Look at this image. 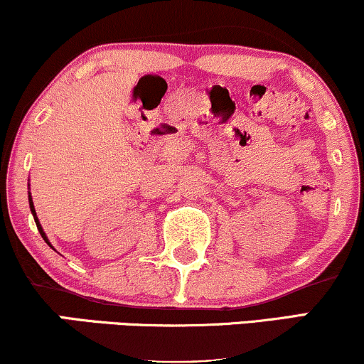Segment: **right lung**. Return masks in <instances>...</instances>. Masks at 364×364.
I'll return each mask as SVG.
<instances>
[{
  "mask_svg": "<svg viewBox=\"0 0 364 364\" xmlns=\"http://www.w3.org/2000/svg\"><path fill=\"white\" fill-rule=\"evenodd\" d=\"M30 210H32V213H33V218H35V224H37V229H38V232H41V235L43 237V240H46L47 244H49V240H47V237H46V232L42 230V225H41V222H38V218H37V213H35V208H33V201H32V198H30ZM50 246V244H49Z\"/></svg>",
  "mask_w": 364,
  "mask_h": 364,
  "instance_id": "add662e5",
  "label": "right lung"
}]
</instances>
